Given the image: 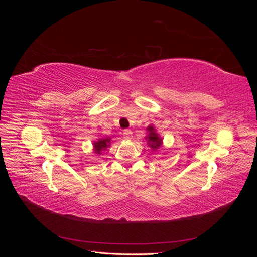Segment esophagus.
<instances>
[{
    "mask_svg": "<svg viewBox=\"0 0 257 257\" xmlns=\"http://www.w3.org/2000/svg\"><path fill=\"white\" fill-rule=\"evenodd\" d=\"M132 131L131 130H124L123 131V137L125 139H131L132 138Z\"/></svg>",
    "mask_w": 257,
    "mask_h": 257,
    "instance_id": "1",
    "label": "esophagus"
}]
</instances>
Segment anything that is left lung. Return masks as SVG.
Wrapping results in <instances>:
<instances>
[{
  "label": "left lung",
  "mask_w": 257,
  "mask_h": 257,
  "mask_svg": "<svg viewBox=\"0 0 257 257\" xmlns=\"http://www.w3.org/2000/svg\"><path fill=\"white\" fill-rule=\"evenodd\" d=\"M149 131V135H148V146H151L152 149H158V148L162 145V139L155 133L153 126H149L147 128Z\"/></svg>",
  "instance_id": "1"
}]
</instances>
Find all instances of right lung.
Listing matches in <instances>:
<instances>
[{
  "instance_id": "right-lung-1",
  "label": "right lung",
  "mask_w": 257,
  "mask_h": 257,
  "mask_svg": "<svg viewBox=\"0 0 257 257\" xmlns=\"http://www.w3.org/2000/svg\"><path fill=\"white\" fill-rule=\"evenodd\" d=\"M109 142H110V138H100V139H98V142L94 143L95 153L100 154V152L105 150L106 148L109 147Z\"/></svg>"
}]
</instances>
